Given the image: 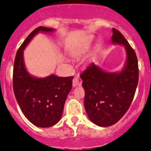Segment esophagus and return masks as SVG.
<instances>
[{
  "instance_id": "esophagus-1",
  "label": "esophagus",
  "mask_w": 151,
  "mask_h": 151,
  "mask_svg": "<svg viewBox=\"0 0 151 151\" xmlns=\"http://www.w3.org/2000/svg\"><path fill=\"white\" fill-rule=\"evenodd\" d=\"M82 85V80L79 77H75L73 80V86L77 87L81 86Z\"/></svg>"
}]
</instances>
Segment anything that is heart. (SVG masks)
<instances>
[{
    "label": "heart",
    "mask_w": 151,
    "mask_h": 151,
    "mask_svg": "<svg viewBox=\"0 0 151 151\" xmlns=\"http://www.w3.org/2000/svg\"><path fill=\"white\" fill-rule=\"evenodd\" d=\"M89 47H90V41H89V40H87V41H86L83 45H81V46L79 47L78 48H77V49L74 51V55H81L85 53L88 50Z\"/></svg>",
    "instance_id": "b5f03b06"
}]
</instances>
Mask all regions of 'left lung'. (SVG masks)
Wrapping results in <instances>:
<instances>
[{"instance_id":"1","label":"left lung","mask_w":151,"mask_h":151,"mask_svg":"<svg viewBox=\"0 0 151 151\" xmlns=\"http://www.w3.org/2000/svg\"><path fill=\"white\" fill-rule=\"evenodd\" d=\"M111 43L122 45L126 60L121 70L107 72L91 63L83 73L84 106L90 120L100 127L114 124L124 116L134 98L139 70L137 56L124 36L112 29Z\"/></svg>"}]
</instances>
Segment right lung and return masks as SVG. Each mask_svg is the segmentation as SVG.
<instances>
[{"label":"right lung","mask_w":151,"mask_h":151,"mask_svg":"<svg viewBox=\"0 0 151 151\" xmlns=\"http://www.w3.org/2000/svg\"><path fill=\"white\" fill-rule=\"evenodd\" d=\"M55 32V29L44 27L35 29L18 50L14 61L13 87L16 99L28 120L39 127H52L60 121L73 77L31 75L24 63V50L38 33Z\"/></svg>","instance_id":"1"}]
</instances>
